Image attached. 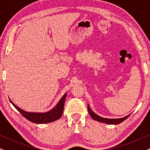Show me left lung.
Returning a JSON list of instances; mask_svg holds the SVG:
<instances>
[{
	"label": "left lung",
	"mask_w": 150,
	"mask_h": 150,
	"mask_svg": "<svg viewBox=\"0 0 150 150\" xmlns=\"http://www.w3.org/2000/svg\"><path fill=\"white\" fill-rule=\"evenodd\" d=\"M87 108H88V111H89V112L90 116H91L94 120L98 121V122H100L104 123V124H120V123L124 122L125 120H126V119L130 115H130H128L124 117L120 118V119L104 118V117H100L99 115H96L95 112H93V110H92L91 108H90L89 105L87 106Z\"/></svg>",
	"instance_id": "left-lung-1"
}]
</instances>
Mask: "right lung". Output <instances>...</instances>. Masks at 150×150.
Instances as JSON below:
<instances>
[{
	"mask_svg": "<svg viewBox=\"0 0 150 150\" xmlns=\"http://www.w3.org/2000/svg\"><path fill=\"white\" fill-rule=\"evenodd\" d=\"M67 93H65L61 100H59L58 104L55 106L54 108L50 110V111L46 112H29L24 111L21 108L18 107L17 106L15 105L11 100L9 99L10 102L13 104L14 107L21 113L26 119H27L28 121L33 123H35V124H47V123H50L54 122L62 116L63 112V108H64V103L65 100L66 98Z\"/></svg>",
	"mask_w": 150,
	"mask_h": 150,
	"instance_id": "obj_1",
	"label": "right lung"
}]
</instances>
